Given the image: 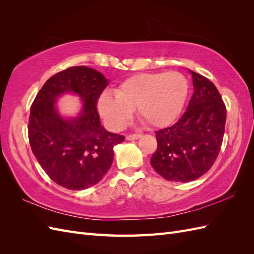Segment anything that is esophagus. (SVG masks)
I'll list each match as a JSON object with an SVG mask.
<instances>
[{
  "instance_id": "esophagus-1",
  "label": "esophagus",
  "mask_w": 254,
  "mask_h": 254,
  "mask_svg": "<svg viewBox=\"0 0 254 254\" xmlns=\"http://www.w3.org/2000/svg\"><path fill=\"white\" fill-rule=\"evenodd\" d=\"M142 135H141V133H134V134H129V135H127L126 136V140L127 141H133V140H137V139H140Z\"/></svg>"
}]
</instances>
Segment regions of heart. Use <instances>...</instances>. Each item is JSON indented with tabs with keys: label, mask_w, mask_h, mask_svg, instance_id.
I'll return each instance as SVG.
<instances>
[{
	"label": "heart",
	"mask_w": 254,
	"mask_h": 254,
	"mask_svg": "<svg viewBox=\"0 0 254 254\" xmlns=\"http://www.w3.org/2000/svg\"><path fill=\"white\" fill-rule=\"evenodd\" d=\"M189 89L188 78L179 72L136 74L123 81L115 95L104 93L99 97L97 109L112 130L124 127L134 108L146 124L164 127L179 117Z\"/></svg>",
	"instance_id": "heart-1"
}]
</instances>
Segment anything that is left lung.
Masks as SVG:
<instances>
[{
    "label": "left lung",
    "instance_id": "1",
    "mask_svg": "<svg viewBox=\"0 0 254 254\" xmlns=\"http://www.w3.org/2000/svg\"><path fill=\"white\" fill-rule=\"evenodd\" d=\"M194 92L188 109L171 127L156 131L150 164L168 181L190 182L210 170L225 133L226 106L214 83L190 70Z\"/></svg>",
    "mask_w": 254,
    "mask_h": 254
}]
</instances>
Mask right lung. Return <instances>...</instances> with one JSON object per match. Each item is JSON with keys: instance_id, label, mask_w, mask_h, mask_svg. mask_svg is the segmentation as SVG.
<instances>
[{"instance_id": "add662e5", "label": "right lung", "mask_w": 254, "mask_h": 254, "mask_svg": "<svg viewBox=\"0 0 254 254\" xmlns=\"http://www.w3.org/2000/svg\"><path fill=\"white\" fill-rule=\"evenodd\" d=\"M105 76L84 65L61 71L43 84L30 108L28 139L33 153L50 178L67 190L95 186L112 165L115 145L124 135L102 126L96 104L108 86ZM64 94L82 99L77 117L64 118L57 108Z\"/></svg>"}]
</instances>
